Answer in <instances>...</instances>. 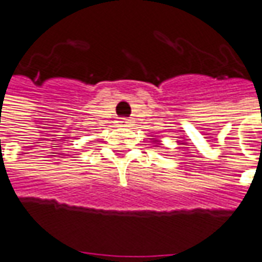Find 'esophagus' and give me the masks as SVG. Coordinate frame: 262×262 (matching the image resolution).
<instances>
[{"label":"esophagus","instance_id":"obj_1","mask_svg":"<svg viewBox=\"0 0 262 262\" xmlns=\"http://www.w3.org/2000/svg\"><path fill=\"white\" fill-rule=\"evenodd\" d=\"M120 122L122 124V125H127V124H129V120H128V118H122Z\"/></svg>","mask_w":262,"mask_h":262}]
</instances>
